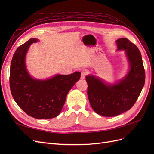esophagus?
I'll return each mask as SVG.
<instances>
[{"label": "esophagus", "mask_w": 154, "mask_h": 154, "mask_svg": "<svg viewBox=\"0 0 154 154\" xmlns=\"http://www.w3.org/2000/svg\"><path fill=\"white\" fill-rule=\"evenodd\" d=\"M87 74H88V72L87 70H83V71H82L81 72V78L85 79V76L87 75Z\"/></svg>", "instance_id": "34e87169"}]
</instances>
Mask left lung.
Wrapping results in <instances>:
<instances>
[{"label": "left lung", "mask_w": 154, "mask_h": 154, "mask_svg": "<svg viewBox=\"0 0 154 154\" xmlns=\"http://www.w3.org/2000/svg\"><path fill=\"white\" fill-rule=\"evenodd\" d=\"M118 50L123 49L130 63L126 76L114 85H107L94 76H86L87 95L92 109L105 117H112L130 110L140 95L145 82V71L140 51L126 38L116 40Z\"/></svg>", "instance_id": "1"}]
</instances>
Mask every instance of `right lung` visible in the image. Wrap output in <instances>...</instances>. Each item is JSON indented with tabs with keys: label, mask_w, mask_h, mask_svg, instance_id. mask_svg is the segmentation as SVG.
Wrapping results in <instances>:
<instances>
[{
	"label": "right lung",
	"mask_w": 154,
	"mask_h": 154,
	"mask_svg": "<svg viewBox=\"0 0 154 154\" xmlns=\"http://www.w3.org/2000/svg\"><path fill=\"white\" fill-rule=\"evenodd\" d=\"M37 41L29 39L14 53L10 67V90L14 100L27 115L36 119H51L60 113L67 93L80 78L81 73L58 74L46 80L31 77L25 58L30 45Z\"/></svg>",
	"instance_id": "1"
}]
</instances>
